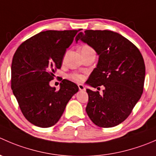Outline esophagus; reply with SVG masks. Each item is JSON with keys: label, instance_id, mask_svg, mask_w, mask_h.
Instances as JSON below:
<instances>
[{"label": "esophagus", "instance_id": "1", "mask_svg": "<svg viewBox=\"0 0 156 156\" xmlns=\"http://www.w3.org/2000/svg\"><path fill=\"white\" fill-rule=\"evenodd\" d=\"M78 88H79V90H81V91H84V90H85V87H84V85H82V84H78Z\"/></svg>", "mask_w": 156, "mask_h": 156}]
</instances>
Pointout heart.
Returning <instances> with one entry per match:
<instances>
[{
	"instance_id": "b5f03b06",
	"label": "heart",
	"mask_w": 156,
	"mask_h": 156,
	"mask_svg": "<svg viewBox=\"0 0 156 156\" xmlns=\"http://www.w3.org/2000/svg\"><path fill=\"white\" fill-rule=\"evenodd\" d=\"M87 49H91V48L90 46H88V45H84V46H82V48H81V50H87ZM69 78H70L71 79L74 80L75 81H77V82H81V81H82L83 80H84V75L78 73H72L69 75Z\"/></svg>"
}]
</instances>
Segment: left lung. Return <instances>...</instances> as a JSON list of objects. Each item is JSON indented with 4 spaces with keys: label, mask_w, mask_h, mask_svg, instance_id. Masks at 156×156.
Returning <instances> with one entry per match:
<instances>
[{
    "label": "left lung",
    "mask_w": 156,
    "mask_h": 156,
    "mask_svg": "<svg viewBox=\"0 0 156 156\" xmlns=\"http://www.w3.org/2000/svg\"><path fill=\"white\" fill-rule=\"evenodd\" d=\"M92 47L98 64L87 81L103 94L87 89L86 107L90 120L100 127H112L125 120L141 97L145 63L139 49L126 37L108 30H86L75 38Z\"/></svg>",
    "instance_id": "1"
}]
</instances>
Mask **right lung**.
Segmentation results:
<instances>
[{
  "mask_svg": "<svg viewBox=\"0 0 156 156\" xmlns=\"http://www.w3.org/2000/svg\"><path fill=\"white\" fill-rule=\"evenodd\" d=\"M81 30L41 31L25 41L14 53L11 88L24 117L35 126L54 125L78 91V86L69 80H62L58 90L50 87V81Z\"/></svg>",
  "mask_w": 156,
  "mask_h": 156,
  "instance_id": "right-lung-1",
  "label": "right lung"
}]
</instances>
